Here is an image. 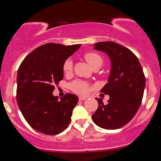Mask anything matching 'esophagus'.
Masks as SVG:
<instances>
[{"label": "esophagus", "mask_w": 161, "mask_h": 161, "mask_svg": "<svg viewBox=\"0 0 161 161\" xmlns=\"http://www.w3.org/2000/svg\"><path fill=\"white\" fill-rule=\"evenodd\" d=\"M79 101H84V100L87 99V97H83V96H80V97H79Z\"/></svg>", "instance_id": "1"}]
</instances>
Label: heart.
<instances>
[{
  "instance_id": "obj_1",
  "label": "heart",
  "mask_w": 161,
  "mask_h": 161,
  "mask_svg": "<svg viewBox=\"0 0 161 161\" xmlns=\"http://www.w3.org/2000/svg\"><path fill=\"white\" fill-rule=\"evenodd\" d=\"M85 58L92 68L96 66H101L103 63L102 57L98 53L95 52H88L85 54ZM63 70L64 73L69 74L73 70V62L70 59H67L64 62L63 66ZM72 90L78 94H86L89 90V86L88 83L83 82L82 80H75L70 85Z\"/></svg>"
}]
</instances>
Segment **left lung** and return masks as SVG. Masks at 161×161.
I'll list each match as a JSON object with an SVG mask.
<instances>
[{
	"instance_id": "1",
	"label": "left lung",
	"mask_w": 161,
	"mask_h": 161,
	"mask_svg": "<svg viewBox=\"0 0 161 161\" xmlns=\"http://www.w3.org/2000/svg\"><path fill=\"white\" fill-rule=\"evenodd\" d=\"M94 49L106 53L111 66L108 83L101 90L110 99L104 104L102 99L96 98L98 108L92 120L105 129L121 128L131 121L142 104L145 87L143 70L137 57L119 44L97 42Z\"/></svg>"
}]
</instances>
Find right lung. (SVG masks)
Here are the masks:
<instances>
[{
	"label": "right lung",
	"instance_id": "obj_1",
	"mask_svg": "<svg viewBox=\"0 0 161 161\" xmlns=\"http://www.w3.org/2000/svg\"><path fill=\"white\" fill-rule=\"evenodd\" d=\"M81 45L47 43L25 57L17 73L16 101L32 128L46 135H57L68 127L79 97L53 95L55 85L64 79L63 66Z\"/></svg>",
	"mask_w": 161,
	"mask_h": 161
}]
</instances>
